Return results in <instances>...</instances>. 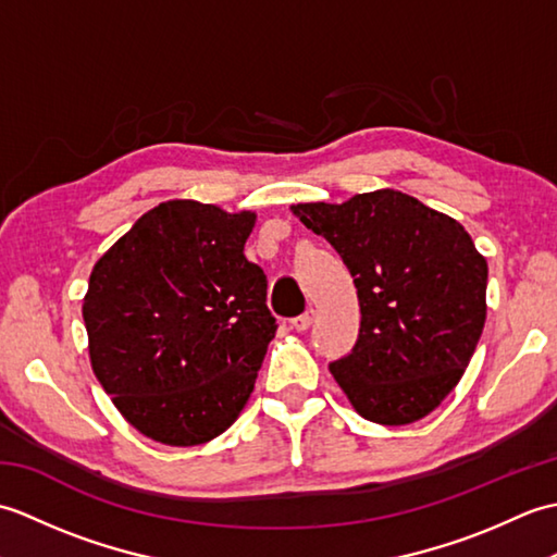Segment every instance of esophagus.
Segmentation results:
<instances>
[{
  "instance_id": "esophagus-1",
  "label": "esophagus",
  "mask_w": 557,
  "mask_h": 557,
  "mask_svg": "<svg viewBox=\"0 0 557 557\" xmlns=\"http://www.w3.org/2000/svg\"><path fill=\"white\" fill-rule=\"evenodd\" d=\"M313 321H315V311H313V309H309V311H306L304 315L294 318V321H292V327L297 330V333H306V330H309V327L313 325Z\"/></svg>"
}]
</instances>
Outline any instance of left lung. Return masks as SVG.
Wrapping results in <instances>:
<instances>
[{
    "instance_id": "8db88e82",
    "label": "left lung",
    "mask_w": 557,
    "mask_h": 557,
    "mask_svg": "<svg viewBox=\"0 0 557 557\" xmlns=\"http://www.w3.org/2000/svg\"><path fill=\"white\" fill-rule=\"evenodd\" d=\"M333 244L357 285L361 327L330 363L363 419L407 425L461 381L486 323L488 263L461 224L395 188L292 206Z\"/></svg>"
}]
</instances>
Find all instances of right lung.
<instances>
[{
	"mask_svg": "<svg viewBox=\"0 0 557 557\" xmlns=\"http://www.w3.org/2000/svg\"><path fill=\"white\" fill-rule=\"evenodd\" d=\"M256 212L174 198L92 265L83 297L92 373L138 433L194 447L224 433L253 393L275 318L244 256Z\"/></svg>",
	"mask_w": 557,
	"mask_h": 557,
	"instance_id": "1",
	"label": "right lung"
}]
</instances>
